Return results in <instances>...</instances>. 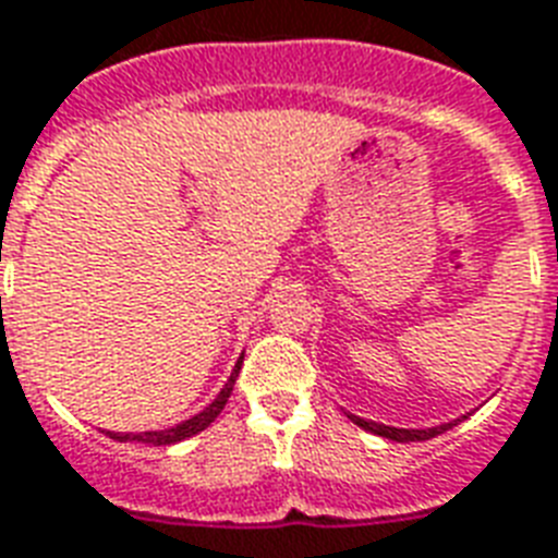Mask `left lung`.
<instances>
[{"instance_id":"1","label":"left lung","mask_w":558,"mask_h":558,"mask_svg":"<svg viewBox=\"0 0 558 558\" xmlns=\"http://www.w3.org/2000/svg\"><path fill=\"white\" fill-rule=\"evenodd\" d=\"M348 416L353 420V423L359 425V428H365V432L371 434H379V437H385V440H397V442H414V440H432V437H437V434L449 432V428H454L458 423H463L466 420V414L458 416V420H449V423L442 425H432V428H397V425H385V423H373V420H365V416H356L350 414Z\"/></svg>"}]
</instances>
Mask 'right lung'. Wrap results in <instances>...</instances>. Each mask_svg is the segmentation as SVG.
Segmentation results:
<instances>
[{
    "label": "right lung",
    "mask_w": 558,
    "mask_h": 558,
    "mask_svg": "<svg viewBox=\"0 0 558 558\" xmlns=\"http://www.w3.org/2000/svg\"><path fill=\"white\" fill-rule=\"evenodd\" d=\"M240 365H243V356L236 359L234 371H231V376H228V381L222 385V390L217 393V399L210 402V405H205L199 411V414H193L191 420H182V423L170 425V428H161V432H138V434H116V432H107L112 440L118 442H150V446H173V442H182L187 440V437H193V434L205 432L214 420L219 416V411L226 408L228 397H231V390H234V381H236V373H240Z\"/></svg>",
    "instance_id": "1"
}]
</instances>
